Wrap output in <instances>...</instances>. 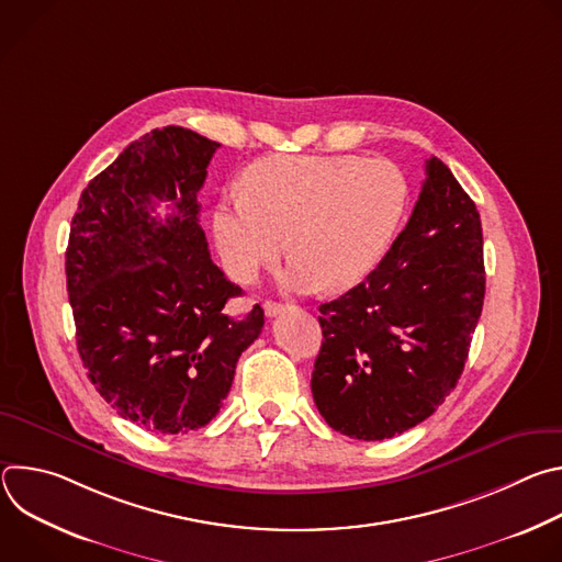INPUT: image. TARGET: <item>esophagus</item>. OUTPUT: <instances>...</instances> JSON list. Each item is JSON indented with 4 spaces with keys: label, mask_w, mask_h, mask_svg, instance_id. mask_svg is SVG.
I'll use <instances>...</instances> for the list:
<instances>
[{
    "label": "esophagus",
    "mask_w": 562,
    "mask_h": 562,
    "mask_svg": "<svg viewBox=\"0 0 562 562\" xmlns=\"http://www.w3.org/2000/svg\"><path fill=\"white\" fill-rule=\"evenodd\" d=\"M286 308H289V304H282V302H273V300H267V302H265V313H267L269 317L280 315V313H284Z\"/></svg>",
    "instance_id": "obj_1"
}]
</instances>
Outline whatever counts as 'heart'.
<instances>
[{"label": "heart", "mask_w": 562, "mask_h": 562, "mask_svg": "<svg viewBox=\"0 0 562 562\" xmlns=\"http://www.w3.org/2000/svg\"><path fill=\"white\" fill-rule=\"evenodd\" d=\"M245 191L213 213V237L231 278L251 282L286 251L284 284L342 293L364 282L391 249L409 204V182L384 157L276 155L251 165Z\"/></svg>", "instance_id": "1"}]
</instances>
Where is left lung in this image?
<instances>
[{"label":"left lung","mask_w":562,"mask_h":562,"mask_svg":"<svg viewBox=\"0 0 562 562\" xmlns=\"http://www.w3.org/2000/svg\"><path fill=\"white\" fill-rule=\"evenodd\" d=\"M378 269L319 304L311 391L327 425L384 440L427 420L456 389L485 302L483 226L438 157Z\"/></svg>","instance_id":"1"}]
</instances>
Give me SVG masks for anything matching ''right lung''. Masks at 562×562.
Segmentation results:
<instances>
[{"instance_id":"obj_1","label":"right lung","mask_w":562,"mask_h":562,"mask_svg":"<svg viewBox=\"0 0 562 562\" xmlns=\"http://www.w3.org/2000/svg\"><path fill=\"white\" fill-rule=\"evenodd\" d=\"M217 146L182 126L146 133L89 182L70 222L77 351L106 403L155 434L209 425L265 327L260 304L224 313L243 289L213 265L200 226L198 191ZM155 201L175 213L157 218Z\"/></svg>"}]
</instances>
